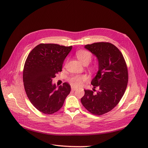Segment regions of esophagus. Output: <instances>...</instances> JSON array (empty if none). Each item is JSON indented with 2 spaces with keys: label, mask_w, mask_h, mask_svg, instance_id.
<instances>
[{
  "label": "esophagus",
  "mask_w": 148,
  "mask_h": 148,
  "mask_svg": "<svg viewBox=\"0 0 148 148\" xmlns=\"http://www.w3.org/2000/svg\"><path fill=\"white\" fill-rule=\"evenodd\" d=\"M77 88H75V87H73V86H71V90L72 91H75V90H77Z\"/></svg>",
  "instance_id": "esophagus-1"
}]
</instances>
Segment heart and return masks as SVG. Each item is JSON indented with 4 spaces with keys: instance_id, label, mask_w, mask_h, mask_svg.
<instances>
[{
    "instance_id": "b5f03b06",
    "label": "heart",
    "mask_w": 148,
    "mask_h": 148,
    "mask_svg": "<svg viewBox=\"0 0 148 148\" xmlns=\"http://www.w3.org/2000/svg\"><path fill=\"white\" fill-rule=\"evenodd\" d=\"M76 56L78 59L84 65H88L92 59L91 53L86 50H80L77 52ZM86 79V77L85 75H75L69 78V80L70 84L73 86H81L83 81Z\"/></svg>"
}]
</instances>
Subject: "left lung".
Returning a JSON list of instances; mask_svg holds the SVG:
<instances>
[{
    "label": "left lung",
    "instance_id": "8db88e82",
    "mask_svg": "<svg viewBox=\"0 0 148 148\" xmlns=\"http://www.w3.org/2000/svg\"><path fill=\"white\" fill-rule=\"evenodd\" d=\"M84 47L97 58L99 70L91 83L95 89L84 90L81 102L89 112L101 115L112 110L123 97L128 81L127 66L122 52L110 42H95ZM96 87L99 90L95 93Z\"/></svg>",
    "mask_w": 148,
    "mask_h": 148
}]
</instances>
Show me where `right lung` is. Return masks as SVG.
<instances>
[{"label": "right lung", "mask_w": 148, "mask_h": 148, "mask_svg": "<svg viewBox=\"0 0 148 148\" xmlns=\"http://www.w3.org/2000/svg\"><path fill=\"white\" fill-rule=\"evenodd\" d=\"M72 46L40 44L28 54L23 72L25 90L35 108L45 114L60 109L71 91L68 83L57 88L52 78L62 71V64Z\"/></svg>", "instance_id": "add662e5"}]
</instances>
